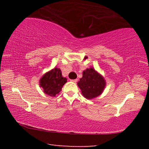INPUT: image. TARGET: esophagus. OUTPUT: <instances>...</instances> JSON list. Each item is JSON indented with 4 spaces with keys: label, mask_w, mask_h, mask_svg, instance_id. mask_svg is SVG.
I'll use <instances>...</instances> for the list:
<instances>
[{
    "label": "esophagus",
    "mask_w": 149,
    "mask_h": 149,
    "mask_svg": "<svg viewBox=\"0 0 149 149\" xmlns=\"http://www.w3.org/2000/svg\"><path fill=\"white\" fill-rule=\"evenodd\" d=\"M71 81H72V82H74V83H76L77 81V79H71L70 80Z\"/></svg>",
    "instance_id": "obj_1"
}]
</instances>
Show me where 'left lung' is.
Returning a JSON list of instances; mask_svg holds the SVG:
<instances>
[{
  "label": "left lung",
  "instance_id": "obj_1",
  "mask_svg": "<svg viewBox=\"0 0 149 149\" xmlns=\"http://www.w3.org/2000/svg\"><path fill=\"white\" fill-rule=\"evenodd\" d=\"M105 85L104 77L92 68L84 71L82 78L77 83L82 95L88 99H92L101 94Z\"/></svg>",
  "mask_w": 149,
  "mask_h": 149
}]
</instances>
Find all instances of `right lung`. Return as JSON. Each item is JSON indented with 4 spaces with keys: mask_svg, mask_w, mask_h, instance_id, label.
<instances>
[{
    "mask_svg": "<svg viewBox=\"0 0 149 149\" xmlns=\"http://www.w3.org/2000/svg\"><path fill=\"white\" fill-rule=\"evenodd\" d=\"M67 82V79L63 77L59 68H55L45 74L40 79V86L44 90L45 94L55 97L61 91L62 88Z\"/></svg>",
    "mask_w": 149,
    "mask_h": 149,
    "instance_id": "right-lung-1",
    "label": "right lung"
}]
</instances>
